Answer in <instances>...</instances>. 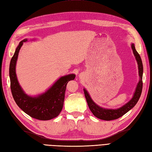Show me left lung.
I'll list each match as a JSON object with an SVG mask.
<instances>
[{
    "instance_id": "obj_1",
    "label": "left lung",
    "mask_w": 152,
    "mask_h": 152,
    "mask_svg": "<svg viewBox=\"0 0 152 152\" xmlns=\"http://www.w3.org/2000/svg\"><path fill=\"white\" fill-rule=\"evenodd\" d=\"M132 48L134 51V55L135 56L137 62L138 63L139 66V73L140 76V80L137 86L135 92L134 94V97L131 99L130 101H129L127 104H126L124 106H122L121 108L116 110H109V109H104L101 108L98 105L92 101L90 96L89 95L87 91L84 89L85 97H86L88 105L89 108L91 110V112L94 115V116L99 118L100 119L105 120V121H112L117 119H119V117H122L125 113H126L128 111L130 110L132 108H134L135 105L138 102L139 99L140 97V95L142 93V73H143V66L142 62L141 61L139 54L135 50V45L134 44H132Z\"/></svg>"
}]
</instances>
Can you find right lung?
Returning a JSON list of instances; mask_svg holds the SVG:
<instances>
[{"instance_id":"obj_1","label":"right lung","mask_w":152,"mask_h":152,"mask_svg":"<svg viewBox=\"0 0 152 152\" xmlns=\"http://www.w3.org/2000/svg\"><path fill=\"white\" fill-rule=\"evenodd\" d=\"M21 41L17 48L10 64V87L13 97L19 108L28 115L41 121H48L57 117L63 107L66 85L75 79L74 74L62 77L45 94L31 97L24 94L18 83L15 73V65L18 55L23 42Z\"/></svg>"}]
</instances>
